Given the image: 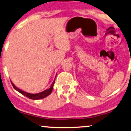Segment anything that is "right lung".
Instances as JSON below:
<instances>
[{
    "instance_id": "1",
    "label": "right lung",
    "mask_w": 131,
    "mask_h": 131,
    "mask_svg": "<svg viewBox=\"0 0 131 131\" xmlns=\"http://www.w3.org/2000/svg\"><path fill=\"white\" fill-rule=\"evenodd\" d=\"M55 81H56V79H55L54 81H53L52 83V85H50V87L49 88V89H46V90H45V91H42V92L38 93H36V94L29 93L26 92V91L22 90L19 89V88L17 87V86H16L15 85V84H14L12 82V84L13 86L14 87V89H15L16 91H18V92H19L20 93L23 94V95L26 96V97H29V98H30V99H31V100H41V99L45 98V97H47L49 95V94H51L52 91V89L53 87V85H54V83H55Z\"/></svg>"
}]
</instances>
